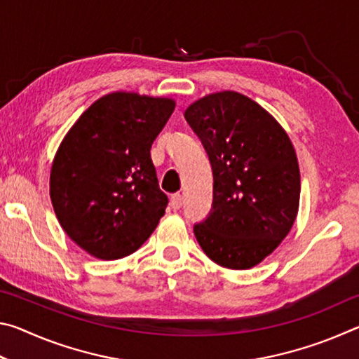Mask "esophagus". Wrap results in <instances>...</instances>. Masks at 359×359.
<instances>
[{
	"instance_id": "34e87169",
	"label": "esophagus",
	"mask_w": 359,
	"mask_h": 359,
	"mask_svg": "<svg viewBox=\"0 0 359 359\" xmlns=\"http://www.w3.org/2000/svg\"><path fill=\"white\" fill-rule=\"evenodd\" d=\"M182 204H184V198H182V194L175 193L171 196V208L174 210H179L182 208Z\"/></svg>"
}]
</instances>
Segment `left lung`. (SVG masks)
<instances>
[{"mask_svg": "<svg viewBox=\"0 0 359 359\" xmlns=\"http://www.w3.org/2000/svg\"><path fill=\"white\" fill-rule=\"evenodd\" d=\"M208 151L214 201L193 226L204 253L228 269H250L287 238L299 208L296 151L277 120L253 100L220 92L185 111Z\"/></svg>", "mask_w": 359, "mask_h": 359, "instance_id": "left-lung-1", "label": "left lung"}]
</instances>
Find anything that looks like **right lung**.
I'll list each match as a JSON object with an SVG mask.
<instances>
[{"label": "right lung", "mask_w": 359, "mask_h": 359, "mask_svg": "<svg viewBox=\"0 0 359 359\" xmlns=\"http://www.w3.org/2000/svg\"><path fill=\"white\" fill-rule=\"evenodd\" d=\"M175 102L117 92L95 101L60 144L50 199L65 233L100 259L136 252L165 215L151 144Z\"/></svg>", "instance_id": "obj_1"}]
</instances>
